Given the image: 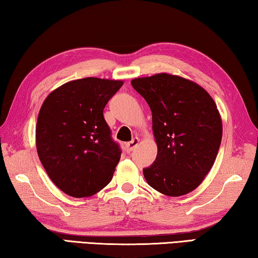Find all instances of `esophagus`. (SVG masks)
Segmentation results:
<instances>
[{
	"instance_id": "obj_1",
	"label": "esophagus",
	"mask_w": 258,
	"mask_h": 258,
	"mask_svg": "<svg viewBox=\"0 0 258 258\" xmlns=\"http://www.w3.org/2000/svg\"><path fill=\"white\" fill-rule=\"evenodd\" d=\"M139 142H140V140H139L138 138H134V139L132 140V141L128 142V143H126V149H127V151H128V152L133 151V150L135 149V148L138 147Z\"/></svg>"
}]
</instances>
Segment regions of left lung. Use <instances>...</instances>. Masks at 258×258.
<instances>
[{
    "label": "left lung",
    "instance_id": "left-lung-1",
    "mask_svg": "<svg viewBox=\"0 0 258 258\" xmlns=\"http://www.w3.org/2000/svg\"><path fill=\"white\" fill-rule=\"evenodd\" d=\"M152 112L158 148L155 163L143 169L151 187L169 197L194 191L213 167L222 140L215 101L197 83L167 73L131 82Z\"/></svg>",
    "mask_w": 258,
    "mask_h": 258
}]
</instances>
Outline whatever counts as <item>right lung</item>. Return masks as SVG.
<instances>
[{"label":"right lung","instance_id":"1","mask_svg":"<svg viewBox=\"0 0 258 258\" xmlns=\"http://www.w3.org/2000/svg\"><path fill=\"white\" fill-rule=\"evenodd\" d=\"M123 81L86 77L47 95L36 124V149L51 181L71 197H91L111 181L119 146L103 109Z\"/></svg>","mask_w":258,"mask_h":258}]
</instances>
